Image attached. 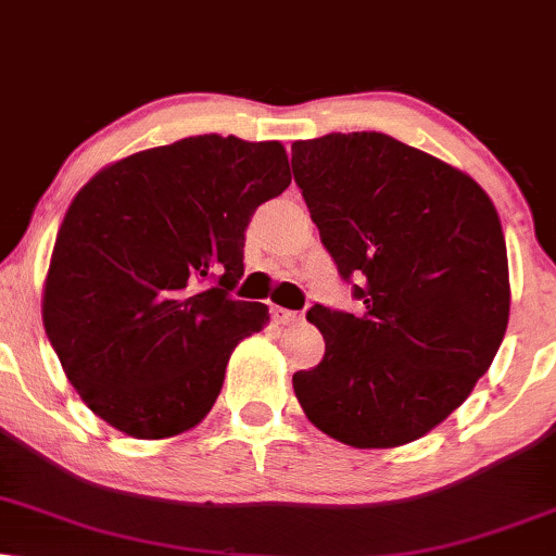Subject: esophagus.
I'll return each instance as SVG.
<instances>
[{"mask_svg": "<svg viewBox=\"0 0 556 556\" xmlns=\"http://www.w3.org/2000/svg\"><path fill=\"white\" fill-rule=\"evenodd\" d=\"M271 318L277 323H282V326H290V323H298L302 315L298 311H290V307H279L274 305L271 307Z\"/></svg>", "mask_w": 556, "mask_h": 556, "instance_id": "obj_1", "label": "esophagus"}]
</instances>
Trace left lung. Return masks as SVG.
Returning a JSON list of instances; mask_svg holds the SVG:
<instances>
[{
	"label": "left lung",
	"mask_w": 556,
	"mask_h": 556,
	"mask_svg": "<svg viewBox=\"0 0 556 556\" xmlns=\"http://www.w3.org/2000/svg\"><path fill=\"white\" fill-rule=\"evenodd\" d=\"M320 241L362 313L313 305L318 367L292 375L307 420L354 448L426 435L469 397L510 315L508 254L488 192L384 132L292 143Z\"/></svg>",
	"instance_id": "8db88e82"
}]
</instances>
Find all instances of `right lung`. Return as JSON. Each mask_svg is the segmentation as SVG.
Listing matches in <instances>:
<instances>
[{
    "mask_svg": "<svg viewBox=\"0 0 556 556\" xmlns=\"http://www.w3.org/2000/svg\"><path fill=\"white\" fill-rule=\"evenodd\" d=\"M290 181L279 140L210 132L115 161L76 192L43 326L94 416L146 441L207 416L233 349L269 323V307L230 290L251 215Z\"/></svg>",
    "mask_w": 556,
    "mask_h": 556,
    "instance_id": "add662e5",
    "label": "right lung"
}]
</instances>
